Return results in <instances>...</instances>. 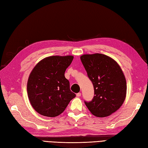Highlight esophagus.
I'll use <instances>...</instances> for the list:
<instances>
[{
	"instance_id": "34e87169",
	"label": "esophagus",
	"mask_w": 148,
	"mask_h": 148,
	"mask_svg": "<svg viewBox=\"0 0 148 148\" xmlns=\"http://www.w3.org/2000/svg\"><path fill=\"white\" fill-rule=\"evenodd\" d=\"M81 93H77L76 94V96H77V97H81Z\"/></svg>"
}]
</instances>
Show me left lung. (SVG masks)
Wrapping results in <instances>:
<instances>
[{"mask_svg":"<svg viewBox=\"0 0 148 148\" xmlns=\"http://www.w3.org/2000/svg\"><path fill=\"white\" fill-rule=\"evenodd\" d=\"M80 58L95 92L92 101L84 103L97 117L110 116L122 106L127 95L126 79L120 66L100 53L83 55Z\"/></svg>","mask_w":148,"mask_h":148,"instance_id":"left-lung-1","label":"left lung"}]
</instances>
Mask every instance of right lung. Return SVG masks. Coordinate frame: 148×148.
Instances as JSON below:
<instances>
[{"instance_id":"1","label":"right lung","mask_w":148,"mask_h":148,"mask_svg":"<svg viewBox=\"0 0 148 148\" xmlns=\"http://www.w3.org/2000/svg\"><path fill=\"white\" fill-rule=\"evenodd\" d=\"M73 58L71 55L48 56L37 63L30 72L27 82L28 97L39 114L56 117L76 97L64 75Z\"/></svg>"}]
</instances>
